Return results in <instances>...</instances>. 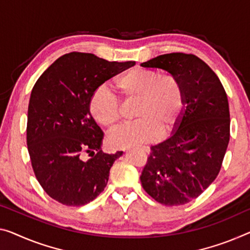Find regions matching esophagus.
Instances as JSON below:
<instances>
[{"label": "esophagus", "instance_id": "obj_1", "mask_svg": "<svg viewBox=\"0 0 250 250\" xmlns=\"http://www.w3.org/2000/svg\"><path fill=\"white\" fill-rule=\"evenodd\" d=\"M142 149H143L145 153H149V147L148 146H143V147H142Z\"/></svg>", "mask_w": 250, "mask_h": 250}]
</instances>
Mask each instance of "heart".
Masks as SVG:
<instances>
[{
  "label": "heart",
  "instance_id": "1",
  "mask_svg": "<svg viewBox=\"0 0 250 250\" xmlns=\"http://www.w3.org/2000/svg\"><path fill=\"white\" fill-rule=\"evenodd\" d=\"M115 86L126 101H137L134 113L137 120L123 125L109 136L112 147L128 148L155 141L160 133L170 134L181 120L186 90L175 75L134 68L118 76ZM88 109L98 124L108 129L116 127L120 121V102L105 86L93 91Z\"/></svg>",
  "mask_w": 250,
  "mask_h": 250
}]
</instances>
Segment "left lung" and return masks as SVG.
I'll return each mask as SVG.
<instances>
[{
	"instance_id": "8db88e82",
	"label": "left lung",
	"mask_w": 250,
	"mask_h": 250,
	"mask_svg": "<svg viewBox=\"0 0 250 250\" xmlns=\"http://www.w3.org/2000/svg\"><path fill=\"white\" fill-rule=\"evenodd\" d=\"M175 75L186 90V108L162 143L151 147L142 187L164 206L198 198L217 178L230 137L227 94L218 76L194 55L167 53L141 63Z\"/></svg>"
}]
</instances>
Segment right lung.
Returning <instances> with one entry per match:
<instances>
[{
	"label": "right lung",
	"mask_w": 250,
	"mask_h": 250,
	"mask_svg": "<svg viewBox=\"0 0 250 250\" xmlns=\"http://www.w3.org/2000/svg\"><path fill=\"white\" fill-rule=\"evenodd\" d=\"M134 64L70 52L57 59L34 83L26 144L37 180L56 201L85 206L105 189L110 167L123 152H102L104 133L88 103L96 88Z\"/></svg>",
	"instance_id": "obj_1"
}]
</instances>
